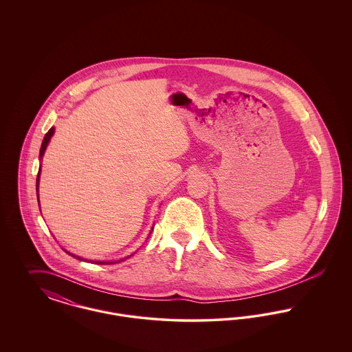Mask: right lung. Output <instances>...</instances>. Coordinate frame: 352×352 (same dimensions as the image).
Returning <instances> with one entry per match:
<instances>
[{"mask_svg": "<svg viewBox=\"0 0 352 352\" xmlns=\"http://www.w3.org/2000/svg\"><path fill=\"white\" fill-rule=\"evenodd\" d=\"M55 133V128H51L50 131L47 132V133L45 134V138H43V141H42V146H41V151H39V161H42V158H43V154H45V151H46V148H47V145H49V142H50L51 137L54 135ZM42 166V165H41ZM41 166H39V170H38V175H36V198H38V204H39V192H38V187H39V177H41ZM41 206V204H39ZM39 210H41V207H39ZM66 251V250H65ZM66 253H68L69 256H74L75 258H78V260H82L84 261L85 258H82V257H79V256H75V254H72V253H69V252L66 251ZM132 256V254H131ZM125 258H128V257H125ZM124 258H121V260H118V261H91V263H94V264H115V263H120V261H122Z\"/></svg>", "mask_w": 352, "mask_h": 352, "instance_id": "right-lung-1", "label": "right lung"}]
</instances>
